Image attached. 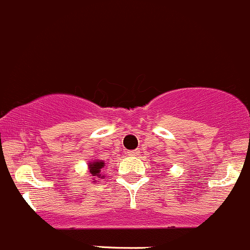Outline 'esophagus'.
Here are the masks:
<instances>
[{"mask_svg":"<svg viewBox=\"0 0 250 250\" xmlns=\"http://www.w3.org/2000/svg\"><path fill=\"white\" fill-rule=\"evenodd\" d=\"M140 154H141L140 149H135V150H130V151H128L127 155L131 156V158H138V156H140Z\"/></svg>","mask_w":250,"mask_h":250,"instance_id":"esophagus-1","label":"esophagus"}]
</instances>
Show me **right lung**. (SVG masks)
Wrapping results in <instances>:
<instances>
[{
    "label": "right lung",
    "instance_id": "1",
    "mask_svg": "<svg viewBox=\"0 0 250 250\" xmlns=\"http://www.w3.org/2000/svg\"><path fill=\"white\" fill-rule=\"evenodd\" d=\"M104 161L102 160H94V161H87V169H89V174L91 177V181L94 184L97 182H101V179L106 178L104 173H102V168L104 167Z\"/></svg>",
    "mask_w": 250,
    "mask_h": 250
}]
</instances>
